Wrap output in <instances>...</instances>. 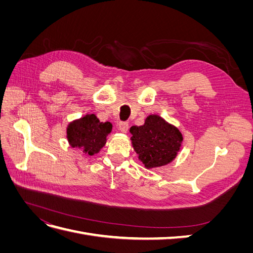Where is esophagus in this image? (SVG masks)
<instances>
[{
  "mask_svg": "<svg viewBox=\"0 0 253 253\" xmlns=\"http://www.w3.org/2000/svg\"><path fill=\"white\" fill-rule=\"evenodd\" d=\"M118 127H119L120 132L126 133L127 129H128V124H127V122H120V124L118 125Z\"/></svg>",
  "mask_w": 253,
  "mask_h": 253,
  "instance_id": "obj_1",
  "label": "esophagus"
}]
</instances>
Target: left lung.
Segmentation results:
<instances>
[{
	"mask_svg": "<svg viewBox=\"0 0 253 253\" xmlns=\"http://www.w3.org/2000/svg\"><path fill=\"white\" fill-rule=\"evenodd\" d=\"M129 132L133 148L147 169L170 164L181 147L179 129L158 115H150L144 125L133 126Z\"/></svg>",
	"mask_w": 253,
	"mask_h": 253,
	"instance_id": "left-lung-1",
	"label": "left lung"
}]
</instances>
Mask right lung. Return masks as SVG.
<instances>
[{
	"label": "right lung",
	"mask_w": 253,
	"mask_h": 253,
	"mask_svg": "<svg viewBox=\"0 0 253 253\" xmlns=\"http://www.w3.org/2000/svg\"><path fill=\"white\" fill-rule=\"evenodd\" d=\"M112 127L111 122H100L94 114L85 115L68 125L66 137L73 148L91 156L103 148Z\"/></svg>",
	"instance_id": "1"
}]
</instances>
